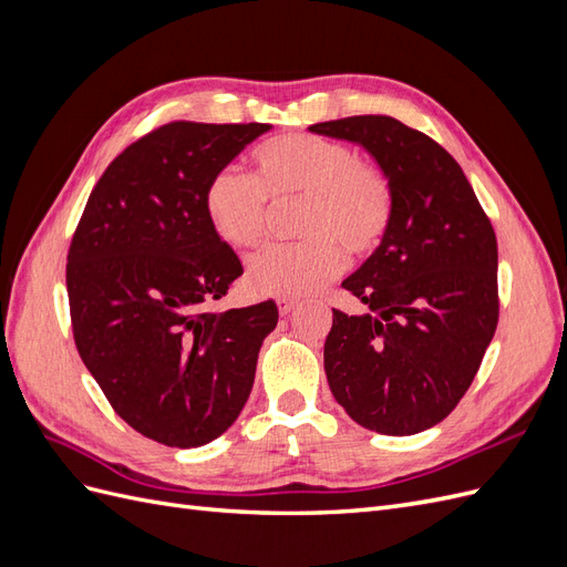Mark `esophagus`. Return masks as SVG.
I'll return each instance as SVG.
<instances>
[{"mask_svg":"<svg viewBox=\"0 0 567 567\" xmlns=\"http://www.w3.org/2000/svg\"><path fill=\"white\" fill-rule=\"evenodd\" d=\"M277 305H279V315H288L296 307V300L293 298H277Z\"/></svg>","mask_w":567,"mask_h":567,"instance_id":"obj_1","label":"esophagus"}]
</instances>
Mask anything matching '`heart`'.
<instances>
[{"mask_svg": "<svg viewBox=\"0 0 567 567\" xmlns=\"http://www.w3.org/2000/svg\"><path fill=\"white\" fill-rule=\"evenodd\" d=\"M252 179L221 167L205 184L203 210L221 241L246 250L265 236L267 200L300 198L296 234L302 241L267 246L248 262L257 293L300 298L317 293L346 269V250L371 255L394 215L392 182L379 163L317 134H281L252 153Z\"/></svg>", "mask_w": 567, "mask_h": 567, "instance_id": "1", "label": "heart"}]
</instances>
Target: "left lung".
I'll list each match as a JSON object with an SVG mask.
<instances>
[{
  "mask_svg": "<svg viewBox=\"0 0 567 567\" xmlns=\"http://www.w3.org/2000/svg\"><path fill=\"white\" fill-rule=\"evenodd\" d=\"M310 132L364 146L394 192L383 244L342 281L371 315L333 310L326 379L369 431H427L471 388L499 321L492 221L450 153L400 120L352 115Z\"/></svg>",
  "mask_w": 567,
  "mask_h": 567,
  "instance_id": "left-lung-1",
  "label": "left lung"
}]
</instances>
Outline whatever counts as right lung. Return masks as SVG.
Instances as JSON below:
<instances>
[{
	"label": "right lung",
	"mask_w": 567,
	"mask_h": 567,
	"mask_svg": "<svg viewBox=\"0 0 567 567\" xmlns=\"http://www.w3.org/2000/svg\"><path fill=\"white\" fill-rule=\"evenodd\" d=\"M269 125L167 123L106 167L73 234L65 286L78 352L115 414L165 447L219 437L248 400L277 302L215 312L244 274L203 192Z\"/></svg>",
	"instance_id": "obj_1"
}]
</instances>
